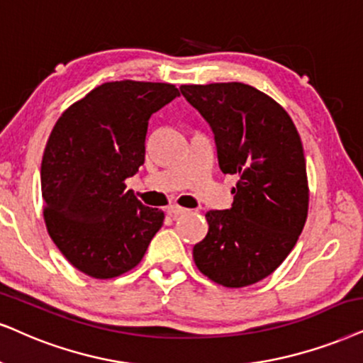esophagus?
Here are the masks:
<instances>
[{"label": "esophagus", "mask_w": 363, "mask_h": 363, "mask_svg": "<svg viewBox=\"0 0 363 363\" xmlns=\"http://www.w3.org/2000/svg\"><path fill=\"white\" fill-rule=\"evenodd\" d=\"M186 213H187V209L181 208V206H177V204H172V206H169V208H167V214H171V216H181V214H186Z\"/></svg>", "instance_id": "1"}]
</instances>
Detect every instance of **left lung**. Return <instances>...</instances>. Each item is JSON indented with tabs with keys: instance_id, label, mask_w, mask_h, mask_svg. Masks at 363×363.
<instances>
[{
	"instance_id": "left-lung-1",
	"label": "left lung",
	"mask_w": 363,
	"mask_h": 363,
	"mask_svg": "<svg viewBox=\"0 0 363 363\" xmlns=\"http://www.w3.org/2000/svg\"><path fill=\"white\" fill-rule=\"evenodd\" d=\"M181 91L213 128L221 171L238 176L231 209L206 213L208 235L192 258L211 281L250 286L283 263L303 231L310 189L300 134L286 110L251 85Z\"/></svg>"
}]
</instances>
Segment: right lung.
<instances>
[{
  "label": "right lung",
  "mask_w": 363,
  "mask_h": 363,
  "mask_svg": "<svg viewBox=\"0 0 363 363\" xmlns=\"http://www.w3.org/2000/svg\"><path fill=\"white\" fill-rule=\"evenodd\" d=\"M179 95L172 84L121 80L95 86L60 116L41 160L48 235L82 273L130 272L164 223L125 189L145 159L149 118Z\"/></svg>",
  "instance_id": "1"
}]
</instances>
